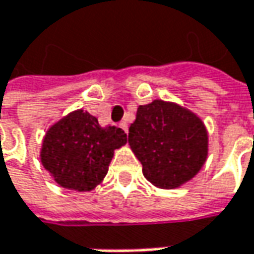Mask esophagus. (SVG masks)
I'll use <instances>...</instances> for the list:
<instances>
[{
	"instance_id": "obj_1",
	"label": "esophagus",
	"mask_w": 254,
	"mask_h": 254,
	"mask_svg": "<svg viewBox=\"0 0 254 254\" xmlns=\"http://www.w3.org/2000/svg\"><path fill=\"white\" fill-rule=\"evenodd\" d=\"M120 127L123 128V130H124V131H126V133H127V130H128V124H127L126 121H121Z\"/></svg>"
}]
</instances>
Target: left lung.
<instances>
[{"mask_svg": "<svg viewBox=\"0 0 254 254\" xmlns=\"http://www.w3.org/2000/svg\"><path fill=\"white\" fill-rule=\"evenodd\" d=\"M128 143L144 177L161 189H176L193 179L207 157V131L201 120L161 100L137 108Z\"/></svg>", "mask_w": 254, "mask_h": 254, "instance_id": "1", "label": "left lung"}]
</instances>
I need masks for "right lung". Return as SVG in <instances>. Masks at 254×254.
<instances>
[{
    "label": "right lung",
    "mask_w": 254,
    "mask_h": 254,
    "mask_svg": "<svg viewBox=\"0 0 254 254\" xmlns=\"http://www.w3.org/2000/svg\"><path fill=\"white\" fill-rule=\"evenodd\" d=\"M126 143L121 128H103L94 116L77 110L47 131L41 163L61 187L90 191L106 177L114 150Z\"/></svg>",
    "instance_id": "add662e5"
}]
</instances>
